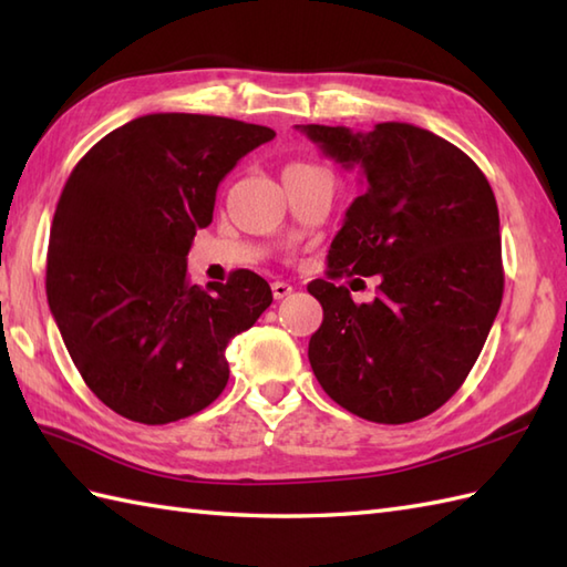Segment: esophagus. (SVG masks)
<instances>
[{"instance_id":"1","label":"esophagus","mask_w":567,"mask_h":567,"mask_svg":"<svg viewBox=\"0 0 567 567\" xmlns=\"http://www.w3.org/2000/svg\"><path fill=\"white\" fill-rule=\"evenodd\" d=\"M292 295V285H287V282H272V297L275 299H285V297H290Z\"/></svg>"}]
</instances>
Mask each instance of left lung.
I'll use <instances>...</instances> for the list:
<instances>
[{
	"label": "left lung",
	"instance_id": "8db88e82",
	"mask_svg": "<svg viewBox=\"0 0 567 567\" xmlns=\"http://www.w3.org/2000/svg\"><path fill=\"white\" fill-rule=\"evenodd\" d=\"M297 128L365 183L331 240L329 277L380 275L370 305H355L346 285H307L323 309L309 339L311 370L355 416H429L465 382L502 305L499 212L487 177L414 124Z\"/></svg>",
	"mask_w": 567,
	"mask_h": 567
}]
</instances>
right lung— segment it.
<instances>
[{
    "instance_id": "add662e5",
    "label": "right lung",
    "mask_w": 567,
    "mask_h": 567,
    "mask_svg": "<svg viewBox=\"0 0 567 567\" xmlns=\"http://www.w3.org/2000/svg\"><path fill=\"white\" fill-rule=\"evenodd\" d=\"M272 138L236 118L146 114L70 173L48 246V307L82 380L116 414L171 424L224 392L226 346L272 292L250 270L189 285L187 252L221 179Z\"/></svg>"
}]
</instances>
